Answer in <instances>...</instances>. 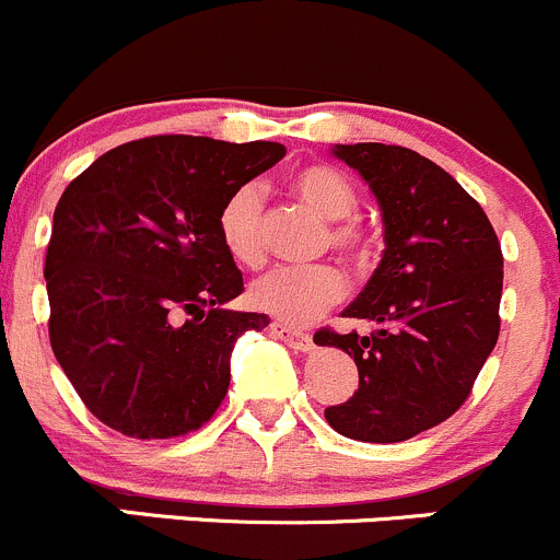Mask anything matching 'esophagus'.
Instances as JSON below:
<instances>
[{"label":"esophagus","mask_w":560,"mask_h":560,"mask_svg":"<svg viewBox=\"0 0 560 560\" xmlns=\"http://www.w3.org/2000/svg\"><path fill=\"white\" fill-rule=\"evenodd\" d=\"M270 332H273L276 338L281 340V343H287L290 349H295V351H311V349H314V343H311V335L281 325V322H273V325H270Z\"/></svg>","instance_id":"1"}]
</instances>
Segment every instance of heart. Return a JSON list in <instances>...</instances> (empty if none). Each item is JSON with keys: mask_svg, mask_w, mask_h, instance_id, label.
I'll use <instances>...</instances> for the list:
<instances>
[{"mask_svg": "<svg viewBox=\"0 0 560 560\" xmlns=\"http://www.w3.org/2000/svg\"><path fill=\"white\" fill-rule=\"evenodd\" d=\"M290 190L311 211L329 220L325 246H332L359 268H368L378 252V235L354 220L357 190L338 168L327 163H308L290 176ZM217 231L228 255L246 268L265 262L262 196L255 185L235 187L217 214ZM346 295V276L335 265L311 268H276L249 287V303L284 325L305 327Z\"/></svg>", "mask_w": 560, "mask_h": 560, "instance_id": "obj_1", "label": "heart"}]
</instances>
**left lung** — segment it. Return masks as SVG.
<instances>
[{
    "label": "left lung",
    "mask_w": 560,
    "mask_h": 560,
    "mask_svg": "<svg viewBox=\"0 0 560 560\" xmlns=\"http://www.w3.org/2000/svg\"><path fill=\"white\" fill-rule=\"evenodd\" d=\"M384 211L386 249L343 316L370 335L322 327L316 346L354 357V397L325 419L343 438L402 443L451 419L499 338L502 246L482 206L448 172L397 144H338Z\"/></svg>",
    "instance_id": "obj_1"
}]
</instances>
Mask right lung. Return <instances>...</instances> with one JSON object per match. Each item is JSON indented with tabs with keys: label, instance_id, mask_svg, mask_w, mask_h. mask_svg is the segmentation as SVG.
<instances>
[{
	"label": "right lung",
	"instance_id": "right-lung-1",
	"mask_svg": "<svg viewBox=\"0 0 560 560\" xmlns=\"http://www.w3.org/2000/svg\"><path fill=\"white\" fill-rule=\"evenodd\" d=\"M287 155L166 133L115 147L69 182L45 255L52 354L98 421L137 440L201 429L231 384L241 332L265 314L225 311L244 276L217 214L235 187Z\"/></svg>",
	"mask_w": 560,
	"mask_h": 560
}]
</instances>
